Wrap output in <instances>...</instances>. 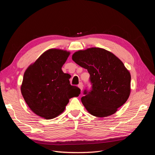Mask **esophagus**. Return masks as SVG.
<instances>
[{"label": "esophagus", "instance_id": "1", "mask_svg": "<svg viewBox=\"0 0 155 155\" xmlns=\"http://www.w3.org/2000/svg\"><path fill=\"white\" fill-rule=\"evenodd\" d=\"M78 87L80 88V90L81 91H82L83 90V83H80L78 85Z\"/></svg>", "mask_w": 155, "mask_h": 155}]
</instances>
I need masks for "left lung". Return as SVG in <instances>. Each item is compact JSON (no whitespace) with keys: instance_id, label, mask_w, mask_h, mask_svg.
Instances as JSON below:
<instances>
[{"instance_id":"obj_1","label":"left lung","mask_w":155,"mask_h":155,"mask_svg":"<svg viewBox=\"0 0 155 155\" xmlns=\"http://www.w3.org/2000/svg\"><path fill=\"white\" fill-rule=\"evenodd\" d=\"M72 60L90 74L91 90L84 91L81 97L87 111L99 118L114 114L130 92V74L122 61L100 48L76 51Z\"/></svg>"}]
</instances>
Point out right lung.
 <instances>
[{
    "label": "right lung",
    "mask_w": 155,
    "mask_h": 155,
    "mask_svg": "<svg viewBox=\"0 0 155 155\" xmlns=\"http://www.w3.org/2000/svg\"><path fill=\"white\" fill-rule=\"evenodd\" d=\"M69 55L66 50H48L24 74L22 95L30 109L42 118L57 117L64 110L70 98L80 94V89L70 84V75L61 69Z\"/></svg>",
    "instance_id": "add662e5"
}]
</instances>
